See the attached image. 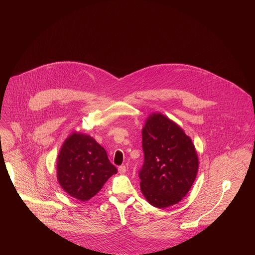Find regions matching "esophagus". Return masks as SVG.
<instances>
[{"instance_id":"1","label":"esophagus","mask_w":255,"mask_h":255,"mask_svg":"<svg viewBox=\"0 0 255 255\" xmlns=\"http://www.w3.org/2000/svg\"><path fill=\"white\" fill-rule=\"evenodd\" d=\"M118 171H119V173L123 174V173H125L127 171V168H126L125 165H121V166L118 167Z\"/></svg>"}]
</instances>
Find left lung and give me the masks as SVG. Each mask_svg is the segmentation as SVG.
<instances>
[{"label":"left lung","mask_w":255,"mask_h":255,"mask_svg":"<svg viewBox=\"0 0 255 255\" xmlns=\"http://www.w3.org/2000/svg\"><path fill=\"white\" fill-rule=\"evenodd\" d=\"M144 164L139 172L140 188L156 208L177 204L196 179L199 158L190 136L175 122L152 113L142 128Z\"/></svg>","instance_id":"obj_1"}]
</instances>
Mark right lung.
I'll list each match as a JSON object with an SVG mask.
<instances>
[{"label":"right lung","instance_id":"obj_1","mask_svg":"<svg viewBox=\"0 0 255 255\" xmlns=\"http://www.w3.org/2000/svg\"><path fill=\"white\" fill-rule=\"evenodd\" d=\"M117 168L107 152L90 135L71 133L57 155L56 174L60 187L69 196L86 202L97 195Z\"/></svg>","mask_w":255,"mask_h":255}]
</instances>
